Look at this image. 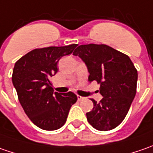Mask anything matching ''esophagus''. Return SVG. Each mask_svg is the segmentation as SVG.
<instances>
[{"instance_id": "34e87169", "label": "esophagus", "mask_w": 153, "mask_h": 153, "mask_svg": "<svg viewBox=\"0 0 153 153\" xmlns=\"http://www.w3.org/2000/svg\"><path fill=\"white\" fill-rule=\"evenodd\" d=\"M83 99H84V97H82V96H80V95H77V100H83Z\"/></svg>"}]
</instances>
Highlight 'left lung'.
Returning <instances> with one entry per match:
<instances>
[{
    "instance_id": "1",
    "label": "left lung",
    "mask_w": 153,
    "mask_h": 153,
    "mask_svg": "<svg viewBox=\"0 0 153 153\" xmlns=\"http://www.w3.org/2000/svg\"><path fill=\"white\" fill-rule=\"evenodd\" d=\"M73 55L85 62L88 82L100 85L103 99L86 113L88 122L95 129L111 130L125 118L136 94L138 73L129 57L105 44L79 46Z\"/></svg>"
}]
</instances>
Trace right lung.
<instances>
[{
    "instance_id": "obj_1",
    "label": "right lung",
    "mask_w": 153,
    "mask_h": 153,
    "mask_svg": "<svg viewBox=\"0 0 153 153\" xmlns=\"http://www.w3.org/2000/svg\"><path fill=\"white\" fill-rule=\"evenodd\" d=\"M77 44L36 48L15 63L12 80L25 112L35 125L44 130H56L66 122L69 111L77 96L68 92H53L51 77L58 62L71 54Z\"/></svg>"
}]
</instances>
